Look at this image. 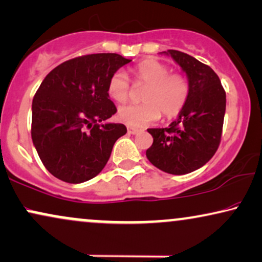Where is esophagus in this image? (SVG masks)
<instances>
[{"mask_svg":"<svg viewBox=\"0 0 262 262\" xmlns=\"http://www.w3.org/2000/svg\"><path fill=\"white\" fill-rule=\"evenodd\" d=\"M127 132H128V134H138L139 133V130L138 129H135V128H133V127H127Z\"/></svg>","mask_w":262,"mask_h":262,"instance_id":"34e87169","label":"esophagus"}]
</instances>
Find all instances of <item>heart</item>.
<instances>
[{
    "instance_id": "b5f03b06",
    "label": "heart",
    "mask_w": 262,
    "mask_h": 262,
    "mask_svg": "<svg viewBox=\"0 0 262 262\" xmlns=\"http://www.w3.org/2000/svg\"><path fill=\"white\" fill-rule=\"evenodd\" d=\"M133 75L138 83L145 84L141 94L142 104H129L118 108L117 118L133 128L146 127L160 118H171L183 110L188 97L186 79L171 74L169 66L146 59L135 66ZM108 97L116 102H124L129 95V82L124 72L117 71L107 83Z\"/></svg>"
}]
</instances>
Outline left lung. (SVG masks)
Here are the masks:
<instances>
[{"instance_id": "1", "label": "left lung", "mask_w": 262, "mask_h": 262, "mask_svg": "<svg viewBox=\"0 0 262 262\" xmlns=\"http://www.w3.org/2000/svg\"><path fill=\"white\" fill-rule=\"evenodd\" d=\"M186 74L188 97L177 120L168 128H151L154 138L146 157L158 169L174 175L188 174L210 161L221 140L226 93L213 69L186 53L169 49Z\"/></svg>"}]
</instances>
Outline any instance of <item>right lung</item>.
<instances>
[{"label":"right lung","instance_id":"add662e5","mask_svg":"<svg viewBox=\"0 0 262 262\" xmlns=\"http://www.w3.org/2000/svg\"><path fill=\"white\" fill-rule=\"evenodd\" d=\"M130 61L116 53L83 55L42 81L32 100L31 138L46 169L59 180L81 184L97 177L127 133L124 124L105 121L117 111L108 79Z\"/></svg>","mask_w":262,"mask_h":262}]
</instances>
